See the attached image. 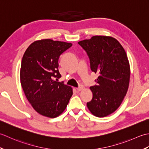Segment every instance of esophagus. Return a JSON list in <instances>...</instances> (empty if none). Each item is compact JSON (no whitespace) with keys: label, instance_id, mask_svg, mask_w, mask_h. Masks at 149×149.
Listing matches in <instances>:
<instances>
[{"label":"esophagus","instance_id":"1","mask_svg":"<svg viewBox=\"0 0 149 149\" xmlns=\"http://www.w3.org/2000/svg\"><path fill=\"white\" fill-rule=\"evenodd\" d=\"M84 89V86H82V85H80L79 86L78 88H76V90H77V91H81V90H83Z\"/></svg>","mask_w":149,"mask_h":149}]
</instances>
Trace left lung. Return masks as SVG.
<instances>
[{"label":"left lung","mask_w":149,"mask_h":149,"mask_svg":"<svg viewBox=\"0 0 149 149\" xmlns=\"http://www.w3.org/2000/svg\"><path fill=\"white\" fill-rule=\"evenodd\" d=\"M90 60L91 70L99 74L90 87L93 98L87 107L93 115L104 117L118 109L128 90L130 66L125 50L112 37L95 36L79 42Z\"/></svg>","instance_id":"left-lung-1"}]
</instances>
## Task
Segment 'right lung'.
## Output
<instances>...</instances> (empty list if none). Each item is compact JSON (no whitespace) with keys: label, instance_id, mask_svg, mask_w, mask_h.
I'll use <instances>...</instances> for the list:
<instances>
[{"label":"right lung","instance_id":"add662e5","mask_svg":"<svg viewBox=\"0 0 149 149\" xmlns=\"http://www.w3.org/2000/svg\"><path fill=\"white\" fill-rule=\"evenodd\" d=\"M72 44L45 39L31 43L22 58L20 82L24 93L36 111L55 118L64 111L72 96L70 86L58 82L60 55Z\"/></svg>","mask_w":149,"mask_h":149}]
</instances>
